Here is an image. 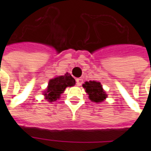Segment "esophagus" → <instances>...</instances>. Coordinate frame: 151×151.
I'll use <instances>...</instances> for the list:
<instances>
[{
    "label": "esophagus",
    "mask_w": 151,
    "mask_h": 151,
    "mask_svg": "<svg viewBox=\"0 0 151 151\" xmlns=\"http://www.w3.org/2000/svg\"><path fill=\"white\" fill-rule=\"evenodd\" d=\"M82 82H83V79L82 78L76 79V85L78 86H80L82 85Z\"/></svg>",
    "instance_id": "34e87169"
}]
</instances>
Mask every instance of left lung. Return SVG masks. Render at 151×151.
I'll use <instances>...</instances> for the list:
<instances>
[{"mask_svg":"<svg viewBox=\"0 0 151 151\" xmlns=\"http://www.w3.org/2000/svg\"><path fill=\"white\" fill-rule=\"evenodd\" d=\"M82 86L85 88L86 92L89 95V98L91 101L100 103L107 98V94L104 91L100 82L95 81L86 82Z\"/></svg>","mask_w":151,"mask_h":151,"instance_id":"8db88e82","label":"left lung"}]
</instances>
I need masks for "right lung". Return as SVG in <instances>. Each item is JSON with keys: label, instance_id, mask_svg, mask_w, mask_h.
Listing matches in <instances>:
<instances>
[{"label": "right lung", "instance_id": "obj_1", "mask_svg": "<svg viewBox=\"0 0 151 151\" xmlns=\"http://www.w3.org/2000/svg\"><path fill=\"white\" fill-rule=\"evenodd\" d=\"M74 85L75 79L68 73L64 76L56 77L49 81L44 95L46 96L47 101H56V99H60V94H62L67 86H73Z\"/></svg>", "mask_w": 151, "mask_h": 151}]
</instances>
